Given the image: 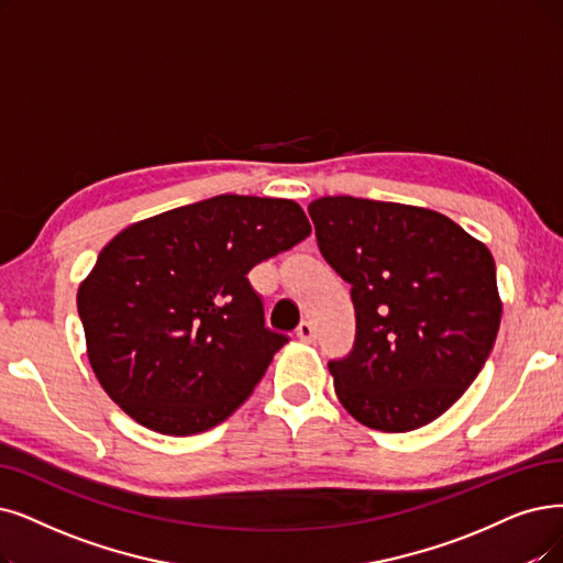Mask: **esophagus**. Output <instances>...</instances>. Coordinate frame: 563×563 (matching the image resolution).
I'll return each instance as SVG.
<instances>
[{
    "instance_id": "1",
    "label": "esophagus",
    "mask_w": 563,
    "mask_h": 563,
    "mask_svg": "<svg viewBox=\"0 0 563 563\" xmlns=\"http://www.w3.org/2000/svg\"><path fill=\"white\" fill-rule=\"evenodd\" d=\"M296 334H298V340H302V342H313V336H317V330H313V325L309 321H302L298 325Z\"/></svg>"
}]
</instances>
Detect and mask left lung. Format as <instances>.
Wrapping results in <instances>:
<instances>
[{
    "instance_id": "1",
    "label": "left lung",
    "mask_w": 563,
    "mask_h": 563,
    "mask_svg": "<svg viewBox=\"0 0 563 563\" xmlns=\"http://www.w3.org/2000/svg\"><path fill=\"white\" fill-rule=\"evenodd\" d=\"M325 263L351 284L355 342L328 363L342 407L378 432H411L474 384L501 300L487 246L434 210L325 196L309 206Z\"/></svg>"
}]
</instances>
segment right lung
<instances>
[{
	"label": "right lung",
	"instance_id": "1",
	"mask_svg": "<svg viewBox=\"0 0 563 563\" xmlns=\"http://www.w3.org/2000/svg\"><path fill=\"white\" fill-rule=\"evenodd\" d=\"M311 233L286 198L221 194L133 223L78 288L87 355L110 399L150 430L227 420L288 342L246 273Z\"/></svg>",
	"mask_w": 563,
	"mask_h": 563
}]
</instances>
